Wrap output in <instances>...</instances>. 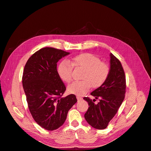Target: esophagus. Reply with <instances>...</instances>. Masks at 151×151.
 Segmentation results:
<instances>
[{
  "instance_id": "obj_1",
  "label": "esophagus",
  "mask_w": 151,
  "mask_h": 151,
  "mask_svg": "<svg viewBox=\"0 0 151 151\" xmlns=\"http://www.w3.org/2000/svg\"><path fill=\"white\" fill-rule=\"evenodd\" d=\"M76 98H77V100H78V101H81V100H83V98L81 97V96H77Z\"/></svg>"
}]
</instances>
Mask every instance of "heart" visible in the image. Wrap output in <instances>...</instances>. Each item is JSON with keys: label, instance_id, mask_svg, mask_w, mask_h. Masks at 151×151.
Masks as SVG:
<instances>
[{"label": "heart", "instance_id": "b5f03b06", "mask_svg": "<svg viewBox=\"0 0 151 151\" xmlns=\"http://www.w3.org/2000/svg\"><path fill=\"white\" fill-rule=\"evenodd\" d=\"M68 62L63 60L57 67V72L63 82L69 83L72 80V67L84 70L82 76L83 81L74 82L67 87L68 91L79 96L86 94L91 86L97 88L107 80L110 72L108 65L100 62L96 56L91 53H82L75 56Z\"/></svg>", "mask_w": 151, "mask_h": 151}]
</instances>
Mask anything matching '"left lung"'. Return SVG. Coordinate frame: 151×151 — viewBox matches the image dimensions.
I'll return each mask as SVG.
<instances>
[{"label": "left lung", "instance_id": "8db88e82", "mask_svg": "<svg viewBox=\"0 0 151 151\" xmlns=\"http://www.w3.org/2000/svg\"><path fill=\"white\" fill-rule=\"evenodd\" d=\"M110 72L105 82L91 93L100 101L95 104L91 99L84 97L89 107L84 118L93 128L104 129L116 115L124 99L126 91L125 74L120 61L110 54ZM95 99L93 100V101Z\"/></svg>", "mask_w": 151, "mask_h": 151}]
</instances>
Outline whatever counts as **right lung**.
I'll return each mask as SVG.
<instances>
[{"label":"right lung","instance_id":"right-lung-1","mask_svg":"<svg viewBox=\"0 0 151 151\" xmlns=\"http://www.w3.org/2000/svg\"><path fill=\"white\" fill-rule=\"evenodd\" d=\"M70 52L44 47L28 60L22 83L31 114L42 128L52 131L62 126L77 102L74 94L62 97L65 86L57 72V62Z\"/></svg>","mask_w":151,"mask_h":151}]
</instances>
